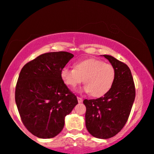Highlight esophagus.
I'll return each mask as SVG.
<instances>
[{
  "instance_id": "34e87169",
  "label": "esophagus",
  "mask_w": 154,
  "mask_h": 154,
  "mask_svg": "<svg viewBox=\"0 0 154 154\" xmlns=\"http://www.w3.org/2000/svg\"><path fill=\"white\" fill-rule=\"evenodd\" d=\"M77 101H78L79 103H82L83 101V99L80 97H77Z\"/></svg>"
}]
</instances>
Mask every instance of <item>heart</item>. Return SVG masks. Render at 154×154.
<instances>
[{"mask_svg": "<svg viewBox=\"0 0 154 154\" xmlns=\"http://www.w3.org/2000/svg\"><path fill=\"white\" fill-rule=\"evenodd\" d=\"M116 72L110 63L99 59L88 58L74 63L73 69L64 67L60 71V78L67 86L75 88L84 79V91L99 98L107 94L116 80Z\"/></svg>", "mask_w": 154, "mask_h": 154, "instance_id": "heart-1", "label": "heart"}]
</instances>
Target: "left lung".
Listing matches in <instances>:
<instances>
[{"label":"left lung","instance_id":"8db88e82","mask_svg":"<svg viewBox=\"0 0 154 154\" xmlns=\"http://www.w3.org/2000/svg\"><path fill=\"white\" fill-rule=\"evenodd\" d=\"M108 60L116 69L114 85L107 94L97 99L84 100L87 110L86 128L92 136L109 139L118 134L128 121L135 98V87L129 67L108 55Z\"/></svg>","mask_w":154,"mask_h":154}]
</instances>
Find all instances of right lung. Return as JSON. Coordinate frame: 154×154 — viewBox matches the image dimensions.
Masks as SVG:
<instances>
[{
    "label": "right lung",
    "instance_id": "1",
    "mask_svg": "<svg viewBox=\"0 0 154 154\" xmlns=\"http://www.w3.org/2000/svg\"><path fill=\"white\" fill-rule=\"evenodd\" d=\"M74 57L65 51L40 55L21 69L15 89V102L22 121L34 136L56 137L65 118L78 103L60 78V71Z\"/></svg>",
    "mask_w": 154,
    "mask_h": 154
}]
</instances>
